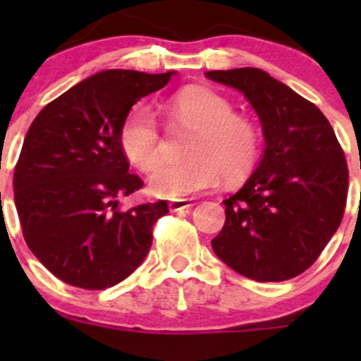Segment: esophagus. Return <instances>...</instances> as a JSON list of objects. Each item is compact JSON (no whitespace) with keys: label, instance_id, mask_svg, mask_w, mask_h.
<instances>
[{"label":"esophagus","instance_id":"34e87169","mask_svg":"<svg viewBox=\"0 0 361 361\" xmlns=\"http://www.w3.org/2000/svg\"><path fill=\"white\" fill-rule=\"evenodd\" d=\"M192 206H195V201H192V199H178V201H171L169 202V209L171 211L190 209Z\"/></svg>","mask_w":361,"mask_h":361}]
</instances>
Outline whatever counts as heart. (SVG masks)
<instances>
[{
    "mask_svg": "<svg viewBox=\"0 0 361 361\" xmlns=\"http://www.w3.org/2000/svg\"><path fill=\"white\" fill-rule=\"evenodd\" d=\"M171 122L195 129L187 160L160 162L148 176V188L162 199L192 197L213 190L221 181L234 183L251 173L260 154L253 123L234 115L231 101L207 89H187L167 104ZM123 155L137 169H150L162 150V134L154 113L137 104L127 113L118 133Z\"/></svg>",
    "mask_w": 361,
    "mask_h": 361,
    "instance_id": "obj_1",
    "label": "heart"
}]
</instances>
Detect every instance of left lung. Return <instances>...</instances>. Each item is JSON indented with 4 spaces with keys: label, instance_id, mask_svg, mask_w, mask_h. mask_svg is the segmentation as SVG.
I'll use <instances>...</instances> for the list:
<instances>
[{
    "label": "left lung",
    "instance_id": "left-lung-1",
    "mask_svg": "<svg viewBox=\"0 0 361 361\" xmlns=\"http://www.w3.org/2000/svg\"><path fill=\"white\" fill-rule=\"evenodd\" d=\"M204 75L248 99L265 141L257 169L224 201L213 251L255 281L295 278L314 264L344 214L349 174L336 133L311 101L264 69Z\"/></svg>",
    "mask_w": 361,
    "mask_h": 361
}]
</instances>
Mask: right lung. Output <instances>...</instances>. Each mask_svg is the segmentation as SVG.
Listing matches in <instances>:
<instances>
[{
    "mask_svg": "<svg viewBox=\"0 0 361 361\" xmlns=\"http://www.w3.org/2000/svg\"><path fill=\"white\" fill-rule=\"evenodd\" d=\"M176 71L104 69L47 104L29 127L13 199L29 250L61 281L104 290L140 267L166 201L118 209L143 187L129 173L118 133L130 108Z\"/></svg>",
    "mask_w": 361,
    "mask_h": 361,
    "instance_id": "add662e5",
    "label": "right lung"
}]
</instances>
